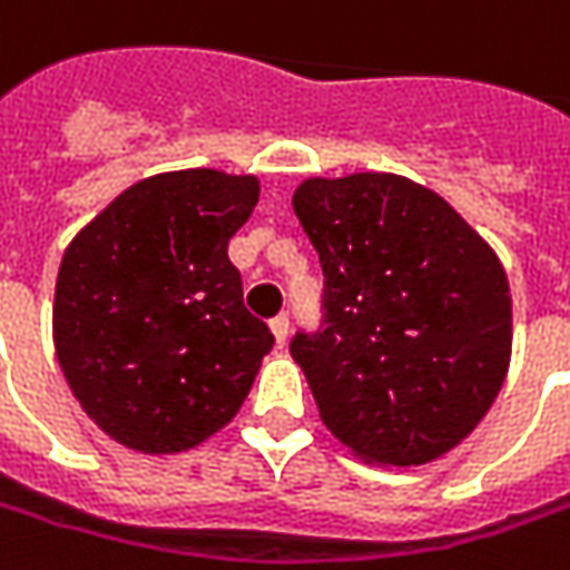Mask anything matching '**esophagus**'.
<instances>
[{"label": "esophagus", "mask_w": 570, "mask_h": 570, "mask_svg": "<svg viewBox=\"0 0 570 570\" xmlns=\"http://www.w3.org/2000/svg\"><path fill=\"white\" fill-rule=\"evenodd\" d=\"M271 334H274V341H277V344H286V334H289V318H286V315L271 318Z\"/></svg>", "instance_id": "obj_1"}]
</instances>
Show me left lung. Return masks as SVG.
I'll list each match as a JSON object with an SVG mask.
<instances>
[{"instance_id":"obj_1","label":"left lung","mask_w":570,"mask_h":570,"mask_svg":"<svg viewBox=\"0 0 570 570\" xmlns=\"http://www.w3.org/2000/svg\"><path fill=\"white\" fill-rule=\"evenodd\" d=\"M293 210L322 262L324 315L289 353L324 425L372 463L442 458L489 413L511 360L495 252L444 198L391 173L305 179Z\"/></svg>"}]
</instances>
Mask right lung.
Instances as JSON below:
<instances>
[{
  "label": "right lung",
  "mask_w": 570,
  "mask_h": 570,
  "mask_svg": "<svg viewBox=\"0 0 570 570\" xmlns=\"http://www.w3.org/2000/svg\"><path fill=\"white\" fill-rule=\"evenodd\" d=\"M255 205V176L160 173L126 188L66 248L56 356L109 439L176 454L239 413L274 346L226 255Z\"/></svg>",
  "instance_id": "right-lung-1"
}]
</instances>
